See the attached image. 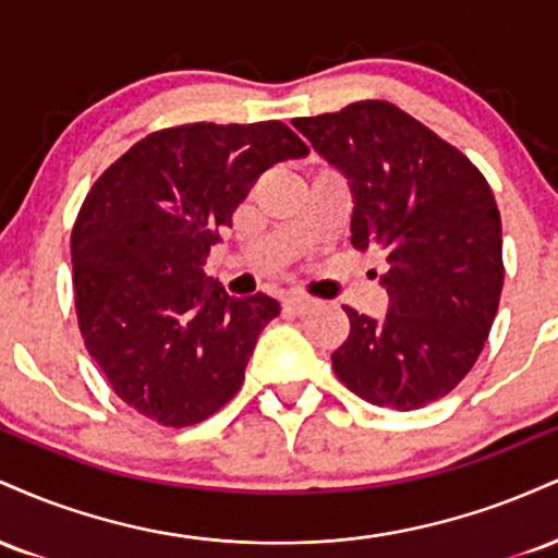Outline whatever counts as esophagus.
Returning <instances> with one entry per match:
<instances>
[{
    "instance_id": "esophagus-1",
    "label": "esophagus",
    "mask_w": 558,
    "mask_h": 558,
    "mask_svg": "<svg viewBox=\"0 0 558 558\" xmlns=\"http://www.w3.org/2000/svg\"><path fill=\"white\" fill-rule=\"evenodd\" d=\"M283 306L288 312H293V315H306V312L315 310L317 301L310 296H301V293H288V296L283 299Z\"/></svg>"
}]
</instances>
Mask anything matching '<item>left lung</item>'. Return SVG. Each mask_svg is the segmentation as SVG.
Returning a JSON list of instances; mask_svg holds the SVG:
<instances>
[{
	"instance_id": "8db88e82",
	"label": "left lung",
	"mask_w": 558,
	"mask_h": 558,
	"mask_svg": "<svg viewBox=\"0 0 558 558\" xmlns=\"http://www.w3.org/2000/svg\"><path fill=\"white\" fill-rule=\"evenodd\" d=\"M293 128L349 181L356 252L386 262V317L343 306L351 330L332 369L375 407L409 412L444 399L477 362L501 299V217L488 181L388 101Z\"/></svg>"
}]
</instances>
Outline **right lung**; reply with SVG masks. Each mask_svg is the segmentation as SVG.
I'll use <instances>...</instances> for the list:
<instances>
[{
    "label": "right lung",
    "mask_w": 558,
    "mask_h": 558,
    "mask_svg": "<svg viewBox=\"0 0 558 558\" xmlns=\"http://www.w3.org/2000/svg\"><path fill=\"white\" fill-rule=\"evenodd\" d=\"M306 155L280 120L178 125L92 185L70 235L75 312L88 354L144 417L189 427L239 393L280 304L230 296L204 265L262 172Z\"/></svg>",
    "instance_id": "1"
}]
</instances>
